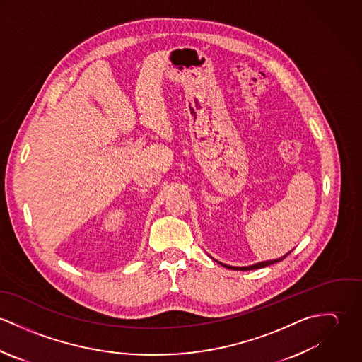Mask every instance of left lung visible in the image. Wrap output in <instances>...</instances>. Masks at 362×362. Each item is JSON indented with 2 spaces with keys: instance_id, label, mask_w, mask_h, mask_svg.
<instances>
[{
  "instance_id": "8db88e82",
  "label": "left lung",
  "mask_w": 362,
  "mask_h": 362,
  "mask_svg": "<svg viewBox=\"0 0 362 362\" xmlns=\"http://www.w3.org/2000/svg\"><path fill=\"white\" fill-rule=\"evenodd\" d=\"M290 254V252H288ZM287 254V255H288ZM287 255H284V257H281V258L279 259H273V260H266V262H260V263H257V264H252V266H245V267H234V266H227V264H223V266H226V267H228V269H235V270H254V269H260V267H264V266H269V264H273V263H276V262H280V260H283V259L286 258Z\"/></svg>"
}]
</instances>
